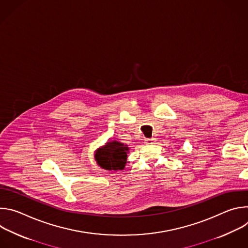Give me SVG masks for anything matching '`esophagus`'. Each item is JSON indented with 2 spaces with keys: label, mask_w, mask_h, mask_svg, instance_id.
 <instances>
[{
  "label": "esophagus",
  "mask_w": 248,
  "mask_h": 248,
  "mask_svg": "<svg viewBox=\"0 0 248 248\" xmlns=\"http://www.w3.org/2000/svg\"><path fill=\"white\" fill-rule=\"evenodd\" d=\"M144 141H145L146 144H154L155 141H156V138H154V137H152V138H146Z\"/></svg>",
  "instance_id": "1"
}]
</instances>
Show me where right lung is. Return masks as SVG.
I'll use <instances>...</instances> for the list:
<instances>
[{
  "label": "right lung",
  "instance_id": "obj_1",
  "mask_svg": "<svg viewBox=\"0 0 248 248\" xmlns=\"http://www.w3.org/2000/svg\"><path fill=\"white\" fill-rule=\"evenodd\" d=\"M128 147L118 141H110L105 147L97 150L95 160L97 164L108 170H123L126 164Z\"/></svg>",
  "mask_w": 248,
  "mask_h": 248
}]
</instances>
